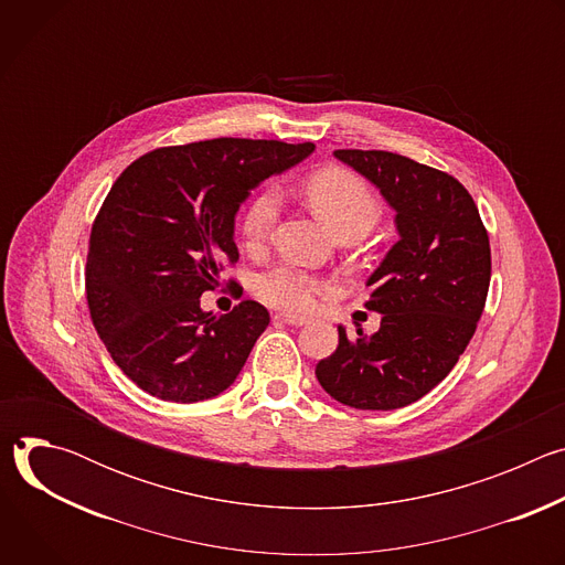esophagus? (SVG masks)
Wrapping results in <instances>:
<instances>
[{
    "label": "esophagus",
    "mask_w": 565,
    "mask_h": 565,
    "mask_svg": "<svg viewBox=\"0 0 565 565\" xmlns=\"http://www.w3.org/2000/svg\"><path fill=\"white\" fill-rule=\"evenodd\" d=\"M277 321H281V324H288V327H306L308 321L303 317H295V315H284V312H277L275 315Z\"/></svg>",
    "instance_id": "34e87169"
}]
</instances>
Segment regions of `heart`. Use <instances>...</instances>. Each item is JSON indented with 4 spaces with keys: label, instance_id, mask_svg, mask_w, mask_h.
<instances>
[{
    "label": "heart",
    "instance_id": "b5f03b06",
    "mask_svg": "<svg viewBox=\"0 0 565 565\" xmlns=\"http://www.w3.org/2000/svg\"><path fill=\"white\" fill-rule=\"evenodd\" d=\"M308 205L335 236L366 234L380 218V203L371 188L349 170L327 168L315 172L303 185ZM279 216V192L266 188L257 192L241 214V236L246 246L262 248ZM333 284L292 264L275 266L257 279V295L286 312L306 315L317 297L329 295Z\"/></svg>",
    "mask_w": 565,
    "mask_h": 565
}]
</instances>
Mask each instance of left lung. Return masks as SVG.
Instances as JSON below:
<instances>
[{"instance_id": "1", "label": "left lung", "mask_w": 565, "mask_h": 565, "mask_svg": "<svg viewBox=\"0 0 565 565\" xmlns=\"http://www.w3.org/2000/svg\"><path fill=\"white\" fill-rule=\"evenodd\" d=\"M395 210L397 241L366 279L373 335L349 340L315 375L353 409L388 412L429 393L456 366L486 308L490 236L469 192L449 174L391 151L335 149Z\"/></svg>"}]
</instances>
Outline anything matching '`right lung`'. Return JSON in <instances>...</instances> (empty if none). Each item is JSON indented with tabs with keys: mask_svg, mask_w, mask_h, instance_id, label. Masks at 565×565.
<instances>
[{
	"mask_svg": "<svg viewBox=\"0 0 565 565\" xmlns=\"http://www.w3.org/2000/svg\"><path fill=\"white\" fill-rule=\"evenodd\" d=\"M312 149L214 138L153 149L118 177L92 227L87 301L109 355L142 391L190 405L236 380L270 315L253 299L212 315L201 295L238 259L241 203Z\"/></svg>",
	"mask_w": 565,
	"mask_h": 565,
	"instance_id": "right-lung-1",
	"label": "right lung"
}]
</instances>
